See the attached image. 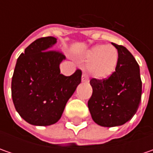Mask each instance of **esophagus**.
<instances>
[{
    "label": "esophagus",
    "instance_id": "esophagus-1",
    "mask_svg": "<svg viewBox=\"0 0 153 153\" xmlns=\"http://www.w3.org/2000/svg\"><path fill=\"white\" fill-rule=\"evenodd\" d=\"M82 82H87V77H86V76L84 74H82Z\"/></svg>",
    "mask_w": 153,
    "mask_h": 153
}]
</instances>
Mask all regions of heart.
<instances>
[{"instance_id": "1", "label": "heart", "mask_w": 153, "mask_h": 153, "mask_svg": "<svg viewBox=\"0 0 153 153\" xmlns=\"http://www.w3.org/2000/svg\"><path fill=\"white\" fill-rule=\"evenodd\" d=\"M88 75L97 80H105L113 73L118 63V52L110 45L98 44L88 48L83 54Z\"/></svg>"}]
</instances>
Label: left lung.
Listing matches in <instances>:
<instances>
[{
    "mask_svg": "<svg viewBox=\"0 0 153 153\" xmlns=\"http://www.w3.org/2000/svg\"><path fill=\"white\" fill-rule=\"evenodd\" d=\"M118 52V63L108 79L93 78L88 102L93 120L102 127H116L129 121L138 110L142 82L140 66L126 48L112 43Z\"/></svg>",
    "mask_w": 153,
    "mask_h": 153,
    "instance_id": "8db88e82",
    "label": "left lung"
}]
</instances>
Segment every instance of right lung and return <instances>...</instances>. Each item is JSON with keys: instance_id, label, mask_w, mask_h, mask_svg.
<instances>
[{"instance_id": "right-lung-1", "label": "right lung", "mask_w": 153, "mask_h": 153, "mask_svg": "<svg viewBox=\"0 0 153 153\" xmlns=\"http://www.w3.org/2000/svg\"><path fill=\"white\" fill-rule=\"evenodd\" d=\"M57 39H37L19 57L12 79V97L20 117L35 126L60 119L65 105L81 82L82 71L65 76L59 65L65 56L51 50Z\"/></svg>"}]
</instances>
